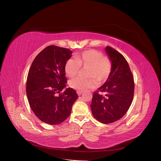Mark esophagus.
<instances>
[{
  "mask_svg": "<svg viewBox=\"0 0 161 161\" xmlns=\"http://www.w3.org/2000/svg\"><path fill=\"white\" fill-rule=\"evenodd\" d=\"M83 93V91H77V94L78 96H80Z\"/></svg>",
  "mask_w": 161,
  "mask_h": 161,
  "instance_id": "34e87169",
  "label": "esophagus"
}]
</instances>
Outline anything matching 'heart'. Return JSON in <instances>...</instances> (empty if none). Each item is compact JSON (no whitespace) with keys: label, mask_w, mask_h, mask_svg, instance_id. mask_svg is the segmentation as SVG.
<instances>
[{"label":"heart","mask_w":161,"mask_h":161,"mask_svg":"<svg viewBox=\"0 0 161 161\" xmlns=\"http://www.w3.org/2000/svg\"><path fill=\"white\" fill-rule=\"evenodd\" d=\"M81 67L87 68V78L77 77L69 81L72 89L84 91L96 87L100 83L105 82L112 70V62L100 51L87 49L77 54L75 59L69 58L65 62L64 70L69 77H74L79 73Z\"/></svg>","instance_id":"heart-1"}]
</instances>
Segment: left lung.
I'll return each mask as SVG.
<instances>
[{
  "label": "left lung",
  "instance_id": "1",
  "mask_svg": "<svg viewBox=\"0 0 161 161\" xmlns=\"http://www.w3.org/2000/svg\"><path fill=\"white\" fill-rule=\"evenodd\" d=\"M106 51L112 62V73L92 97V112L103 124L116 122L125 115L134 96V81L125 58L112 47Z\"/></svg>",
  "mask_w": 161,
  "mask_h": 161
}]
</instances>
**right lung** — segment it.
Here are the masks:
<instances>
[{
	"instance_id": "1",
	"label": "right lung",
	"mask_w": 161,
	"mask_h": 161,
	"mask_svg": "<svg viewBox=\"0 0 161 161\" xmlns=\"http://www.w3.org/2000/svg\"><path fill=\"white\" fill-rule=\"evenodd\" d=\"M71 53L68 49L49 45L36 56L29 71L26 92L30 107L40 120L51 125L65 121L78 97L71 87L60 93L66 86L64 65Z\"/></svg>"
}]
</instances>
